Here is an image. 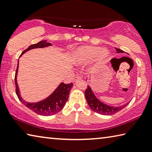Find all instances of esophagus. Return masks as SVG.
Here are the masks:
<instances>
[{"instance_id":"1","label":"esophagus","mask_w":152,"mask_h":152,"mask_svg":"<svg viewBox=\"0 0 152 152\" xmlns=\"http://www.w3.org/2000/svg\"><path fill=\"white\" fill-rule=\"evenodd\" d=\"M83 79V77H82V76H81V75H77V76H76L75 77V79H74V81H77V80H80V79Z\"/></svg>"}]
</instances>
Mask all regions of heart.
Returning a JSON list of instances; mask_svg holds the SVG:
<instances>
[{"label":"heart","instance_id":"1","mask_svg":"<svg viewBox=\"0 0 152 152\" xmlns=\"http://www.w3.org/2000/svg\"><path fill=\"white\" fill-rule=\"evenodd\" d=\"M108 52L107 50L94 46H81L73 53L72 59L75 64L81 65L87 64L94 59L96 64L102 62L107 58Z\"/></svg>","mask_w":152,"mask_h":152}]
</instances>
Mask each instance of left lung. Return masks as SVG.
Masks as SVG:
<instances>
[{"instance_id":"1","label":"left lung","mask_w":152,"mask_h":152,"mask_svg":"<svg viewBox=\"0 0 152 152\" xmlns=\"http://www.w3.org/2000/svg\"><path fill=\"white\" fill-rule=\"evenodd\" d=\"M116 50L117 53H124V51L117 49V48H116ZM85 95L88 104L91 109L97 113L102 114V115H112V114H116L126 107L130 102H127L126 104L119 106V107H111V106L106 104L104 102L99 101V99H97V97L94 95L92 88L88 85L87 89L85 90Z\"/></svg>"}]
</instances>
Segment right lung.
Wrapping results in <instances>:
<instances>
[{
    "label": "right lung",
    "mask_w": 152,
    "mask_h": 152,
    "mask_svg": "<svg viewBox=\"0 0 152 152\" xmlns=\"http://www.w3.org/2000/svg\"><path fill=\"white\" fill-rule=\"evenodd\" d=\"M51 43L48 42L47 40H42L36 44L30 45L26 50H24L21 53L20 56L25 53L26 51L36 48H43L45 47L50 46ZM18 70V64L17 66L16 75H15V85H16V93L18 96V99L23 104L32 110L36 114L42 116H51L56 114L61 111L65 107V103L68 101L69 94L70 90L72 88L73 84H65L64 83H61L58 87L56 88V90L51 93L47 98L42 100L41 101L37 102H28L25 101L23 99L20 93V89L18 83H17V74Z\"/></svg>",
    "instance_id": "right-lung-1"
}]
</instances>
